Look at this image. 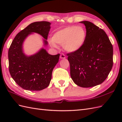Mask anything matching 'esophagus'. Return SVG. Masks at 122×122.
<instances>
[{
    "label": "esophagus",
    "mask_w": 122,
    "mask_h": 122,
    "mask_svg": "<svg viewBox=\"0 0 122 122\" xmlns=\"http://www.w3.org/2000/svg\"><path fill=\"white\" fill-rule=\"evenodd\" d=\"M66 58V56L63 53H61V55H60V58L61 59H64Z\"/></svg>",
    "instance_id": "34e87169"
}]
</instances>
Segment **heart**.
Returning <instances> with one entry per match:
<instances>
[{
	"instance_id": "b5f03b06",
	"label": "heart",
	"mask_w": 122,
	"mask_h": 122,
	"mask_svg": "<svg viewBox=\"0 0 122 122\" xmlns=\"http://www.w3.org/2000/svg\"><path fill=\"white\" fill-rule=\"evenodd\" d=\"M86 37V31L83 27L71 26L55 32L50 42L53 47H57V43L62 45L67 52H75L82 47Z\"/></svg>"
}]
</instances>
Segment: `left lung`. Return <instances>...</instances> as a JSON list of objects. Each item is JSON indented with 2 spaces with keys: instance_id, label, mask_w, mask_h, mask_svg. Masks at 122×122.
<instances>
[{
  "instance_id": "1",
  "label": "left lung",
  "mask_w": 122,
  "mask_h": 122,
  "mask_svg": "<svg viewBox=\"0 0 122 122\" xmlns=\"http://www.w3.org/2000/svg\"><path fill=\"white\" fill-rule=\"evenodd\" d=\"M86 26V37L83 46L67 54L70 75L78 86L90 87L106 79L113 66V47L105 32L93 23L81 21Z\"/></svg>"
}]
</instances>
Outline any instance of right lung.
<instances>
[{
	"mask_svg": "<svg viewBox=\"0 0 122 122\" xmlns=\"http://www.w3.org/2000/svg\"><path fill=\"white\" fill-rule=\"evenodd\" d=\"M51 23L47 21L35 22L28 25L16 36L8 52L9 71L15 81L22 88L28 91H41L48 86L52 73L57 64L60 54L50 55L44 48L31 55L23 51V42L33 32L44 38V45H48V35Z\"/></svg>",
	"mask_w": 122,
	"mask_h": 122,
	"instance_id": "right-lung-1",
	"label": "right lung"
}]
</instances>
